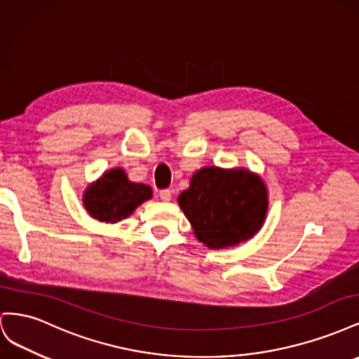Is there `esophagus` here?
<instances>
[{"mask_svg": "<svg viewBox=\"0 0 359 359\" xmlns=\"http://www.w3.org/2000/svg\"><path fill=\"white\" fill-rule=\"evenodd\" d=\"M158 196H160V199H161V201H165V202H168V201H170V198H172V191H170L169 189H165V190H160V193H158Z\"/></svg>", "mask_w": 359, "mask_h": 359, "instance_id": "obj_1", "label": "esophagus"}]
</instances>
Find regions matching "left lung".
<instances>
[{"mask_svg":"<svg viewBox=\"0 0 359 359\" xmlns=\"http://www.w3.org/2000/svg\"><path fill=\"white\" fill-rule=\"evenodd\" d=\"M178 203L198 240L219 250L259 232L268 211V191L253 172L211 166L196 170Z\"/></svg>","mask_w":359,"mask_h":359,"instance_id":"1","label":"left lung"}]
</instances>
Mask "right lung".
I'll use <instances>...</instances> for the list:
<instances>
[{
	"mask_svg": "<svg viewBox=\"0 0 359 359\" xmlns=\"http://www.w3.org/2000/svg\"><path fill=\"white\" fill-rule=\"evenodd\" d=\"M153 198L149 186L132 182L121 168L104 172L83 193V206L93 219L116 223L132 214L137 206Z\"/></svg>",
	"mask_w": 359,
	"mask_h": 359,
	"instance_id": "add662e5",
	"label": "right lung"
}]
</instances>
